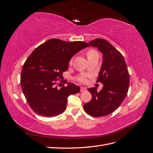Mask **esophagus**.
Returning a JSON list of instances; mask_svg holds the SVG:
<instances>
[{
  "mask_svg": "<svg viewBox=\"0 0 153 153\" xmlns=\"http://www.w3.org/2000/svg\"><path fill=\"white\" fill-rule=\"evenodd\" d=\"M87 91V89L86 87H80V92H85Z\"/></svg>",
  "mask_w": 153,
  "mask_h": 153,
  "instance_id": "esophagus-1",
  "label": "esophagus"
}]
</instances>
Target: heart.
<instances>
[{
    "label": "heart",
    "instance_id": "heart-1",
    "mask_svg": "<svg viewBox=\"0 0 153 153\" xmlns=\"http://www.w3.org/2000/svg\"><path fill=\"white\" fill-rule=\"evenodd\" d=\"M95 53H97L95 50H91L89 51H88L87 53V57H88V56H90V55L95 54ZM71 63H72V60H71V61H69V64H71ZM88 78H89V75H80L78 77L77 79H78V81L82 82V83H87V81H88Z\"/></svg>",
    "mask_w": 153,
    "mask_h": 153
}]
</instances>
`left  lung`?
<instances>
[{
  "instance_id": "1",
  "label": "left lung",
  "mask_w": 153,
  "mask_h": 153,
  "mask_svg": "<svg viewBox=\"0 0 153 153\" xmlns=\"http://www.w3.org/2000/svg\"><path fill=\"white\" fill-rule=\"evenodd\" d=\"M89 44L103 53L96 82L103 83V87L100 92L95 87L88 89L92 99L84 105V109L87 114L98 117L112 114L121 104L128 91L129 75L123 55L108 41L98 38Z\"/></svg>"
}]
</instances>
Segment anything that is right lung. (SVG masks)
Masks as SVG:
<instances>
[{"label": "right lung", "mask_w": 153, "mask_h": 153, "mask_svg": "<svg viewBox=\"0 0 153 153\" xmlns=\"http://www.w3.org/2000/svg\"><path fill=\"white\" fill-rule=\"evenodd\" d=\"M88 47L89 45L84 41L68 42L53 38L31 53L23 66L20 84L27 103L35 113L52 117L66 110L68 97L79 92L80 87L68 82L67 86L58 89L57 82L68 70L72 57Z\"/></svg>", "instance_id": "right-lung-1"}]
</instances>
